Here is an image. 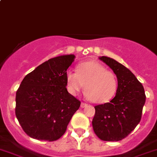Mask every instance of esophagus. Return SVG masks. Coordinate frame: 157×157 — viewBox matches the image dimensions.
<instances>
[{"instance_id": "esophagus-1", "label": "esophagus", "mask_w": 157, "mask_h": 157, "mask_svg": "<svg viewBox=\"0 0 157 157\" xmlns=\"http://www.w3.org/2000/svg\"><path fill=\"white\" fill-rule=\"evenodd\" d=\"M80 106H81V108H84L86 107V106H87V104L85 103H81V104H80Z\"/></svg>"}]
</instances>
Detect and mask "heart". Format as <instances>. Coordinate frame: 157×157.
<instances>
[{
	"label": "heart",
	"instance_id": "1",
	"mask_svg": "<svg viewBox=\"0 0 157 157\" xmlns=\"http://www.w3.org/2000/svg\"><path fill=\"white\" fill-rule=\"evenodd\" d=\"M67 89L76 96L85 86L86 97L95 103L110 101L117 91V76L97 61H86L77 67V72L69 70L66 73Z\"/></svg>",
	"mask_w": 157,
	"mask_h": 157
}]
</instances>
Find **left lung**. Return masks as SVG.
<instances>
[{
  "label": "left lung",
  "mask_w": 157,
  "mask_h": 157,
  "mask_svg": "<svg viewBox=\"0 0 157 157\" xmlns=\"http://www.w3.org/2000/svg\"><path fill=\"white\" fill-rule=\"evenodd\" d=\"M117 77L118 86L113 99L97 105L92 121L94 133L104 141H119L127 137L138 125L142 117L146 95L142 83L134 74L117 60L100 57Z\"/></svg>",
  "instance_id": "left-lung-1"
}]
</instances>
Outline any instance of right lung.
<instances>
[{"label": "right lung", "mask_w": 157, "mask_h": 157, "mask_svg": "<svg viewBox=\"0 0 157 157\" xmlns=\"http://www.w3.org/2000/svg\"><path fill=\"white\" fill-rule=\"evenodd\" d=\"M74 54L54 57L25 76L16 93L15 114L30 137L54 141L64 134L80 101L67 90Z\"/></svg>", "instance_id": "right-lung-1"}]
</instances>
